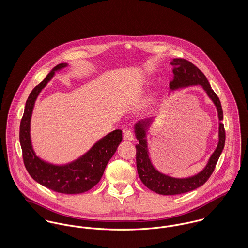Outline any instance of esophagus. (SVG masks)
<instances>
[{"mask_svg":"<svg viewBox=\"0 0 248 248\" xmlns=\"http://www.w3.org/2000/svg\"><path fill=\"white\" fill-rule=\"evenodd\" d=\"M123 139L124 140H127V141H133L135 140V137H134V134L131 130H126L124 131V136H123Z\"/></svg>","mask_w":248,"mask_h":248,"instance_id":"esophagus-1","label":"esophagus"}]
</instances>
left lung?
I'll return each mask as SVG.
<instances>
[{
	"mask_svg": "<svg viewBox=\"0 0 248 248\" xmlns=\"http://www.w3.org/2000/svg\"><path fill=\"white\" fill-rule=\"evenodd\" d=\"M170 64L173 66V79L169 84L170 91L174 92L179 89L200 85L202 87L208 97L212 100L217 111L218 118V142L209 157L205 167L198 174L188 177H174L165 175L159 172L154 165L150 157V153L148 149L147 134L153 124L154 118L143 119L135 124V134L139 140V144L136 145L137 148V168L138 173L140 177L143 184L150 190L159 194V195H179L193 191L202 185H203L207 179L212 175L215 166L219 158V155L223 150L225 143V131L223 124L221 123L223 119V112L221 104L214 93V91L206 78V76L200 71L191 62L182 59L175 58Z\"/></svg>",
	"mask_w": 248,
	"mask_h": 248,
	"instance_id": "8db88e82",
	"label": "left lung"
}]
</instances>
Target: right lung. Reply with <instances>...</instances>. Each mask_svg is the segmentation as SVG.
Listing matches in <instances>:
<instances>
[{
  "label": "right lung",
  "instance_id": "right-lung-1",
  "mask_svg": "<svg viewBox=\"0 0 248 248\" xmlns=\"http://www.w3.org/2000/svg\"><path fill=\"white\" fill-rule=\"evenodd\" d=\"M66 67L68 63L54 67L31 93L20 124V144L25 166L35 181L58 193L81 194L89 191L100 181L108 160L122 141V131L110 132L95 142L83 155L66 164H53L36 155L31 138V120L36 99L55 72Z\"/></svg>",
  "mask_w": 248,
  "mask_h": 248
}]
</instances>
